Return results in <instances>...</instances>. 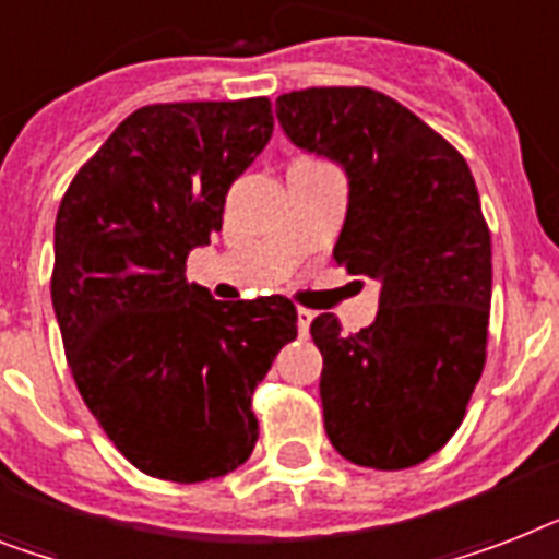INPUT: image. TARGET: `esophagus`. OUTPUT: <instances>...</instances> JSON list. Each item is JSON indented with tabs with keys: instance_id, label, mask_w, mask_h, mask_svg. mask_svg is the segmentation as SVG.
<instances>
[{
	"instance_id": "1",
	"label": "esophagus",
	"mask_w": 559,
	"mask_h": 559,
	"mask_svg": "<svg viewBox=\"0 0 559 559\" xmlns=\"http://www.w3.org/2000/svg\"><path fill=\"white\" fill-rule=\"evenodd\" d=\"M310 324H312V312L307 307H298V333L307 335L310 333Z\"/></svg>"
}]
</instances>
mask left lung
<instances>
[{"mask_svg": "<svg viewBox=\"0 0 559 559\" xmlns=\"http://www.w3.org/2000/svg\"><path fill=\"white\" fill-rule=\"evenodd\" d=\"M275 111L295 146L338 160L350 177L335 264L382 281L370 326L347 335L333 312L310 324L324 356L326 437L361 468H413L456 433L485 367L491 229L474 175L439 131L382 91H289Z\"/></svg>", "mask_w": 559, "mask_h": 559, "instance_id": "obj_1", "label": "left lung"}]
</instances>
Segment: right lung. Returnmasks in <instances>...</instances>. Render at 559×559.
<instances>
[{"mask_svg": "<svg viewBox=\"0 0 559 559\" xmlns=\"http://www.w3.org/2000/svg\"><path fill=\"white\" fill-rule=\"evenodd\" d=\"M272 126L266 97L143 106L59 203L51 301L68 367L117 451L157 479L206 483L249 460L252 393L298 335L284 295L215 301L183 275Z\"/></svg>", "mask_w": 559, "mask_h": 559, "instance_id": "add662e5", "label": "right lung"}]
</instances>
